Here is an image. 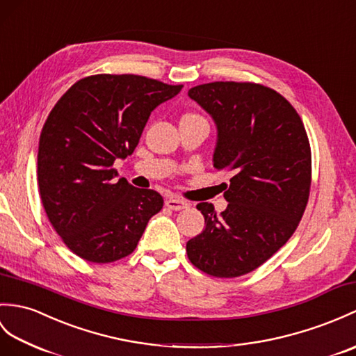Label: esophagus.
Listing matches in <instances>:
<instances>
[{"label":"esophagus","instance_id":"34e87169","mask_svg":"<svg viewBox=\"0 0 356 356\" xmlns=\"http://www.w3.org/2000/svg\"><path fill=\"white\" fill-rule=\"evenodd\" d=\"M165 204H167L168 208L172 209V211L185 209V208H188V206H189L188 202L181 200V198H179V197H170V198H167V200H165Z\"/></svg>","mask_w":356,"mask_h":356}]
</instances>
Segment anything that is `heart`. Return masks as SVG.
<instances>
[{"mask_svg":"<svg viewBox=\"0 0 356 356\" xmlns=\"http://www.w3.org/2000/svg\"><path fill=\"white\" fill-rule=\"evenodd\" d=\"M188 117H191V115H188Z\"/></svg>","mask_w":356,"mask_h":356,"instance_id":"obj_1","label":"heart"}]
</instances>
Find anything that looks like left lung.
<instances>
[{
  "label": "left lung",
  "instance_id": "8db88e82",
  "mask_svg": "<svg viewBox=\"0 0 356 356\" xmlns=\"http://www.w3.org/2000/svg\"><path fill=\"white\" fill-rule=\"evenodd\" d=\"M188 95L213 118V167L232 175L226 211L197 204L200 235L186 243L194 267L238 277L270 259L299 226L311 189V145L299 113L275 89L252 81H212Z\"/></svg>",
  "mask_w": 356,
  "mask_h": 356
}]
</instances>
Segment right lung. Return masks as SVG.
I'll list each match as a JSON object with an SVG mask.
<instances>
[{"label":"right lung","mask_w":356,"mask_h":356,"mask_svg":"<svg viewBox=\"0 0 356 356\" xmlns=\"http://www.w3.org/2000/svg\"><path fill=\"white\" fill-rule=\"evenodd\" d=\"M181 88L95 74L76 81L49 112L39 138V194L51 226L81 259L126 258L162 209L159 193L115 179L113 162L134 153L152 111Z\"/></svg>","instance_id":"right-lung-1"}]
</instances>
